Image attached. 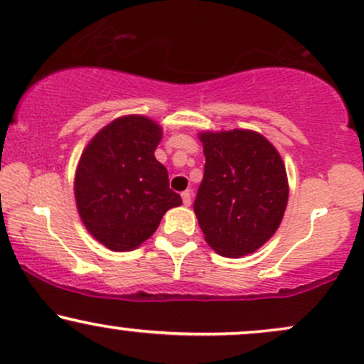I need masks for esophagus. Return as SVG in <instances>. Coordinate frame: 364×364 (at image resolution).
<instances>
[{"label":"esophagus","instance_id":"34e87169","mask_svg":"<svg viewBox=\"0 0 364 364\" xmlns=\"http://www.w3.org/2000/svg\"><path fill=\"white\" fill-rule=\"evenodd\" d=\"M191 191H186V192H182V203H183V206H191Z\"/></svg>","mask_w":364,"mask_h":364}]
</instances>
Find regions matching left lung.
I'll use <instances>...</instances> for the list:
<instances>
[{"instance_id": "8db88e82", "label": "left lung", "mask_w": 364, "mask_h": 364, "mask_svg": "<svg viewBox=\"0 0 364 364\" xmlns=\"http://www.w3.org/2000/svg\"><path fill=\"white\" fill-rule=\"evenodd\" d=\"M206 165L194 213L216 254H254L283 221L288 175L279 151L257 131L199 132Z\"/></svg>"}]
</instances>
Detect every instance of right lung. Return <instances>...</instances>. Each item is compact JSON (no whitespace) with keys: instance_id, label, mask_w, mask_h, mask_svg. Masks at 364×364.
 <instances>
[{"instance_id":"right-lung-1","label":"right lung","mask_w":364,"mask_h":364,"mask_svg":"<svg viewBox=\"0 0 364 364\" xmlns=\"http://www.w3.org/2000/svg\"><path fill=\"white\" fill-rule=\"evenodd\" d=\"M164 129L146 115H122L90 139L75 173V199L88 233L114 252L138 249L168 209L182 204L155 158Z\"/></svg>"}]
</instances>
